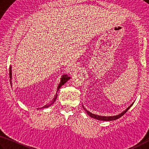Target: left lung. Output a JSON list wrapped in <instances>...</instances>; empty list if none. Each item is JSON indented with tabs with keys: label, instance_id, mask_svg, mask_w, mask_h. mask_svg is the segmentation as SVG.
Returning a JSON list of instances; mask_svg holds the SVG:
<instances>
[{
	"label": "left lung",
	"instance_id": "obj_1",
	"mask_svg": "<svg viewBox=\"0 0 149 149\" xmlns=\"http://www.w3.org/2000/svg\"><path fill=\"white\" fill-rule=\"evenodd\" d=\"M133 103L131 105H130L128 108H127L126 110H125L124 112H122V113H120V114H118V115H116V116H99V115H96V114H92L90 113L89 111H88L84 107H83V108H84V110L87 112V113L88 115H90L92 118H95V119H97V120H104V121H111V120H116L118 119L119 118H120V117L122 116H123L124 114L126 113V112L127 111V110L131 107L132 106Z\"/></svg>",
	"mask_w": 149,
	"mask_h": 149
}]
</instances>
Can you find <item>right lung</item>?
Listing matches in <instances>:
<instances>
[{
	"mask_svg": "<svg viewBox=\"0 0 149 149\" xmlns=\"http://www.w3.org/2000/svg\"><path fill=\"white\" fill-rule=\"evenodd\" d=\"M10 79H12V69H11V67H10ZM69 79H70V77H67V75H65V76L63 75V77L61 78V82L59 83V84L58 86V88H57V92H58V90H59V89L60 88V87H61L62 85H63L67 81V80H69ZM10 82H11V79H10ZM57 94H56V96H55V97L54 98V100H52V103L50 104H49V105H46V106L43 107V108H44V107L47 108V107H48L49 106H50L52 103H54L55 102V101H56V100L57 99Z\"/></svg>",
	"mask_w": 149,
	"mask_h": 149,
	"instance_id": "add662e5",
	"label": "right lung"
}]
</instances>
